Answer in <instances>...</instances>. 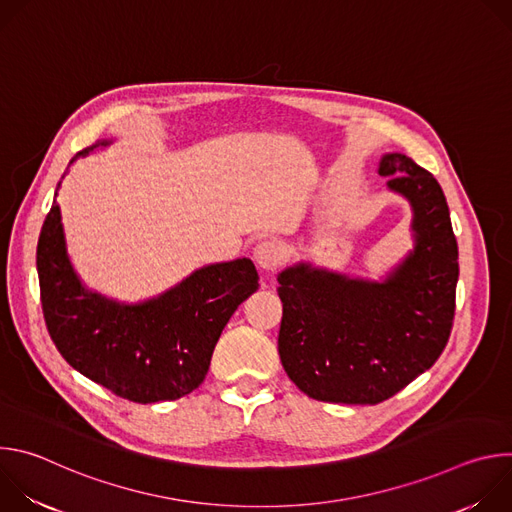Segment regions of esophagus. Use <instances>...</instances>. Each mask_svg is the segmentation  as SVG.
<instances>
[{"label":"esophagus","mask_w":512,"mask_h":512,"mask_svg":"<svg viewBox=\"0 0 512 512\" xmlns=\"http://www.w3.org/2000/svg\"><path fill=\"white\" fill-rule=\"evenodd\" d=\"M253 257L257 261V265L265 271H273L281 259H283V249L277 241L273 239H267V241H261L257 243V247L253 249Z\"/></svg>","instance_id":"1"}]
</instances>
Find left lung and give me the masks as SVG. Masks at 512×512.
<instances>
[{
  "mask_svg": "<svg viewBox=\"0 0 512 512\" xmlns=\"http://www.w3.org/2000/svg\"><path fill=\"white\" fill-rule=\"evenodd\" d=\"M413 212V249L381 281L300 261L277 275L287 377L326 403L377 405L433 367L448 344L458 243L437 180L403 154L379 162Z\"/></svg>",
  "mask_w": 512,
  "mask_h": 512,
  "instance_id": "1",
  "label": "left lung"
}]
</instances>
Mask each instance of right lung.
<instances>
[{"label":"right lung","instance_id":"right-lung-1","mask_svg":"<svg viewBox=\"0 0 512 512\" xmlns=\"http://www.w3.org/2000/svg\"><path fill=\"white\" fill-rule=\"evenodd\" d=\"M107 145L111 139L93 143L70 164ZM58 188L60 182L56 194ZM36 265L44 320L62 358L97 385L143 405L180 399L204 381L221 332L259 287L253 261L243 257L204 265L150 300H111L89 289L72 267L56 200L42 225Z\"/></svg>","mask_w":512,"mask_h":512}]
</instances>
